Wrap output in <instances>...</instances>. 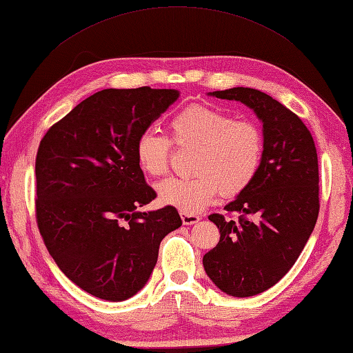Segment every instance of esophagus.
Segmentation results:
<instances>
[{
  "label": "esophagus",
  "mask_w": 353,
  "mask_h": 353,
  "mask_svg": "<svg viewBox=\"0 0 353 353\" xmlns=\"http://www.w3.org/2000/svg\"><path fill=\"white\" fill-rule=\"evenodd\" d=\"M179 214H181V219H183V224L184 225H193V224H196V222L201 221V218L198 216V214H195V213L181 212Z\"/></svg>",
  "instance_id": "esophagus-1"
}]
</instances>
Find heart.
<instances>
[{
	"mask_svg": "<svg viewBox=\"0 0 353 353\" xmlns=\"http://www.w3.org/2000/svg\"><path fill=\"white\" fill-rule=\"evenodd\" d=\"M172 141L179 149L195 150L190 161L192 178H170L158 185L164 204L185 213H198L219 195L236 198L253 184L261 170L265 135L251 119H236L218 108L192 103L170 119ZM170 139L145 131L135 143L139 168L150 176L169 172Z\"/></svg>",
	"mask_w": 353,
	"mask_h": 353,
	"instance_id": "obj_1",
	"label": "heart"
}]
</instances>
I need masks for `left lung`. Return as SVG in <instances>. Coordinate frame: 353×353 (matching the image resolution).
<instances>
[{"mask_svg":"<svg viewBox=\"0 0 353 353\" xmlns=\"http://www.w3.org/2000/svg\"><path fill=\"white\" fill-rule=\"evenodd\" d=\"M250 106L263 123L261 170L248 189L208 216L219 242L203 257L207 276L233 297L267 291L299 259L319 218V157L303 121L276 99L253 88L210 92Z\"/></svg>","mask_w":353,"mask_h":353,"instance_id":"obj_1","label":"left lung"}]
</instances>
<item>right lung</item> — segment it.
Here are the masks:
<instances>
[{
  "instance_id": "obj_1",
  "label": "right lung",
  "mask_w": 353,
  "mask_h": 353,
  "mask_svg": "<svg viewBox=\"0 0 353 353\" xmlns=\"http://www.w3.org/2000/svg\"><path fill=\"white\" fill-rule=\"evenodd\" d=\"M175 90H102L48 129L36 154V222L50 256L91 296L121 301L152 272L160 242L181 227L157 198L135 155L141 132L178 99Z\"/></svg>"
}]
</instances>
